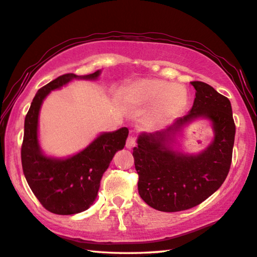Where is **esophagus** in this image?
<instances>
[{
    "label": "esophagus",
    "instance_id": "34e87169",
    "mask_svg": "<svg viewBox=\"0 0 257 257\" xmlns=\"http://www.w3.org/2000/svg\"><path fill=\"white\" fill-rule=\"evenodd\" d=\"M125 147L127 148V149H132V148L136 147V139H134L133 136H128L127 140H126Z\"/></svg>",
    "mask_w": 257,
    "mask_h": 257
}]
</instances>
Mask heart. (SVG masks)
Returning a JSON list of instances; mask_svg holds the SVG:
<instances>
[{
    "mask_svg": "<svg viewBox=\"0 0 257 257\" xmlns=\"http://www.w3.org/2000/svg\"><path fill=\"white\" fill-rule=\"evenodd\" d=\"M119 100L134 108L151 105L149 118L165 123L177 116L187 103L185 89L158 78H142L126 84L118 92Z\"/></svg>",
    "mask_w": 257,
    "mask_h": 257,
    "instance_id": "1",
    "label": "heart"
}]
</instances>
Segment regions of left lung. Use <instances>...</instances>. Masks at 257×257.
I'll use <instances>...</instances> for the list:
<instances>
[{
  "mask_svg": "<svg viewBox=\"0 0 257 257\" xmlns=\"http://www.w3.org/2000/svg\"><path fill=\"white\" fill-rule=\"evenodd\" d=\"M188 114L154 133H140L134 147L138 190L148 205L163 212H177L199 205L219 190L229 173L236 126L231 103L201 81ZM197 118L210 120L214 139L199 154H187L176 145V136Z\"/></svg>",
  "mask_w": 257,
  "mask_h": 257,
  "instance_id": "obj_1",
  "label": "left lung"
}]
</instances>
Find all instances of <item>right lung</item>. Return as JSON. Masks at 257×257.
I'll use <instances>...</instances> for the list:
<instances>
[{"mask_svg":"<svg viewBox=\"0 0 257 257\" xmlns=\"http://www.w3.org/2000/svg\"><path fill=\"white\" fill-rule=\"evenodd\" d=\"M100 73L101 70H98L87 75L58 76L38 90L26 115L22 169L31 191L52 213L69 215L88 210L96 200L103 173L127 139V127L102 132L83 150L67 158L47 156L40 148L38 118L45 98L72 80H97Z\"/></svg>","mask_w":257,"mask_h":257,"instance_id":"1","label":"right lung"}]
</instances>
